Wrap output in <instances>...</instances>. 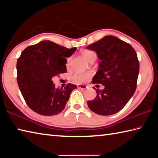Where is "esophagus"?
<instances>
[{"label": "esophagus", "mask_w": 158, "mask_h": 158, "mask_svg": "<svg viewBox=\"0 0 158 158\" xmlns=\"http://www.w3.org/2000/svg\"><path fill=\"white\" fill-rule=\"evenodd\" d=\"M77 88H79V89H82V90H84V89H86L88 87L86 85H77Z\"/></svg>", "instance_id": "esophagus-1"}]
</instances>
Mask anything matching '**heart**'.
<instances>
[{
	"label": "heart",
	"mask_w": 158,
	"mask_h": 158,
	"mask_svg": "<svg viewBox=\"0 0 158 158\" xmlns=\"http://www.w3.org/2000/svg\"><path fill=\"white\" fill-rule=\"evenodd\" d=\"M81 54L88 61L93 63L97 58V54L93 50H83L81 51ZM70 65V59H68L67 61L66 65L68 67ZM90 73H75L73 76L71 77V79L75 84H82L90 78Z\"/></svg>",
	"instance_id": "1"
}]
</instances>
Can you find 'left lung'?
<instances>
[{
	"label": "left lung",
	"mask_w": 158,
	"mask_h": 158,
	"mask_svg": "<svg viewBox=\"0 0 158 158\" xmlns=\"http://www.w3.org/2000/svg\"><path fill=\"white\" fill-rule=\"evenodd\" d=\"M87 49L95 51L101 60L92 83L104 85L102 90L93 87L97 96L88 101V107L100 115L118 113L136 90L139 70L136 52L130 44L113 36H104Z\"/></svg>",
	"instance_id": "1"
}]
</instances>
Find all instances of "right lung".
Segmentation results:
<instances>
[{
    "mask_svg": "<svg viewBox=\"0 0 158 158\" xmlns=\"http://www.w3.org/2000/svg\"><path fill=\"white\" fill-rule=\"evenodd\" d=\"M77 48H66L50 41L27 47L17 60V83L25 102L31 110L45 116L64 110L77 85L68 84L56 88L52 78L66 73L67 57Z\"/></svg>",
    "mask_w": 158,
    "mask_h": 158,
    "instance_id": "add662e5",
    "label": "right lung"
}]
</instances>
